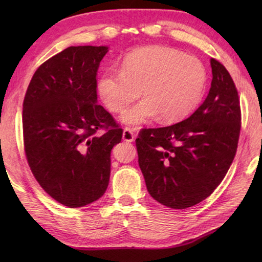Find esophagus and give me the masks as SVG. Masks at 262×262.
Masks as SVG:
<instances>
[{"instance_id":"obj_1","label":"esophagus","mask_w":262,"mask_h":262,"mask_svg":"<svg viewBox=\"0 0 262 262\" xmlns=\"http://www.w3.org/2000/svg\"><path fill=\"white\" fill-rule=\"evenodd\" d=\"M122 138L128 143H130L135 140V134L134 132H133L130 128H125L124 133H122Z\"/></svg>"}]
</instances>
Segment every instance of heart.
Returning a JSON list of instances; mask_svg holds the SVG:
<instances>
[{
    "instance_id": "b5f03b06",
    "label": "heart",
    "mask_w": 262,
    "mask_h": 262,
    "mask_svg": "<svg viewBox=\"0 0 262 262\" xmlns=\"http://www.w3.org/2000/svg\"><path fill=\"white\" fill-rule=\"evenodd\" d=\"M206 82L207 74L200 60L152 46L127 56L121 71H105L99 79L98 91L114 114L124 113L141 91L144 100L122 116L126 125L134 127L158 115L164 122L183 119L200 102Z\"/></svg>"
}]
</instances>
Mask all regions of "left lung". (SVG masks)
Returning <instances> with one entry per match:
<instances>
[{
  "label": "left lung",
  "instance_id": "obj_1",
  "mask_svg": "<svg viewBox=\"0 0 262 262\" xmlns=\"http://www.w3.org/2000/svg\"><path fill=\"white\" fill-rule=\"evenodd\" d=\"M213 80L203 104L187 119L143 128L138 164L149 194L166 207H191L210 196L234 160L241 130L240 98L225 66L210 59Z\"/></svg>",
  "mask_w": 262,
  "mask_h": 262
}]
</instances>
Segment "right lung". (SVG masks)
<instances>
[{
    "instance_id": "1",
    "label": "right lung",
    "mask_w": 262,
    "mask_h": 262,
    "mask_svg": "<svg viewBox=\"0 0 262 262\" xmlns=\"http://www.w3.org/2000/svg\"><path fill=\"white\" fill-rule=\"evenodd\" d=\"M107 52L104 46L64 49L37 69L24 100L28 164L43 190L70 208L107 190L110 152L122 137L118 122L97 102V73Z\"/></svg>"
}]
</instances>
